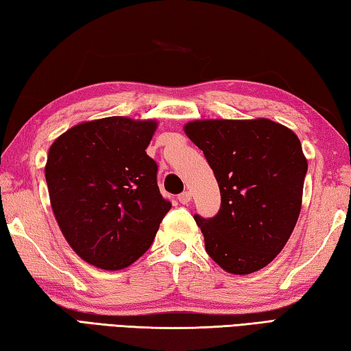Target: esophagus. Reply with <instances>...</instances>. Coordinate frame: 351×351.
I'll return each instance as SVG.
<instances>
[{
	"label": "esophagus",
	"instance_id": "obj_1",
	"mask_svg": "<svg viewBox=\"0 0 351 351\" xmlns=\"http://www.w3.org/2000/svg\"><path fill=\"white\" fill-rule=\"evenodd\" d=\"M190 199H192V193L189 192V190H186V192H182L178 195V201H180L181 204H189Z\"/></svg>",
	"mask_w": 351,
	"mask_h": 351
}]
</instances>
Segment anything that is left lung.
Instances as JSON below:
<instances>
[{"instance_id":"8db88e82","label":"left lung","mask_w":351,"mask_h":351,"mask_svg":"<svg viewBox=\"0 0 351 351\" xmlns=\"http://www.w3.org/2000/svg\"><path fill=\"white\" fill-rule=\"evenodd\" d=\"M184 130L221 192L213 218L195 215L208 256L233 275L261 270L282 250L301 212L308 167L301 143L270 119L193 121Z\"/></svg>"}]
</instances>
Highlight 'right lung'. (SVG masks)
<instances>
[{
  "label": "right lung",
  "instance_id": "add662e5",
  "mask_svg": "<svg viewBox=\"0 0 351 351\" xmlns=\"http://www.w3.org/2000/svg\"><path fill=\"white\" fill-rule=\"evenodd\" d=\"M155 121L110 117L72 127L49 150L46 181L62 234L76 254L121 270L149 250L171 202L159 193L145 149Z\"/></svg>",
  "mask_w": 351,
  "mask_h": 351
}]
</instances>
